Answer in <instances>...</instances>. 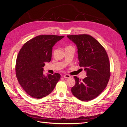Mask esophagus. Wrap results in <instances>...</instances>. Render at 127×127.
<instances>
[{
    "mask_svg": "<svg viewBox=\"0 0 127 127\" xmlns=\"http://www.w3.org/2000/svg\"><path fill=\"white\" fill-rule=\"evenodd\" d=\"M63 77L65 78H68L71 77V76H70V75H68V74H65V75H64L63 76Z\"/></svg>",
    "mask_w": 127,
    "mask_h": 127,
    "instance_id": "34e87169",
    "label": "esophagus"
}]
</instances>
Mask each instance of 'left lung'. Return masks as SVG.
<instances>
[{"label": "left lung", "instance_id": "obj_1", "mask_svg": "<svg viewBox=\"0 0 127 127\" xmlns=\"http://www.w3.org/2000/svg\"><path fill=\"white\" fill-rule=\"evenodd\" d=\"M77 45L79 65L86 71L82 81L76 76L75 85L71 89L79 100L88 101L99 96L106 87L110 77L108 56L105 48L92 36L86 34L67 36Z\"/></svg>", "mask_w": 127, "mask_h": 127}]
</instances>
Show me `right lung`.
Returning <instances> with one entry per match:
<instances>
[{"label": "right lung", "mask_w": 127, "mask_h": 127, "mask_svg": "<svg viewBox=\"0 0 127 127\" xmlns=\"http://www.w3.org/2000/svg\"><path fill=\"white\" fill-rule=\"evenodd\" d=\"M64 36L40 35L27 41L18 54L16 73L18 81L28 95L36 99L48 96L60 80L59 73L45 75V62H50L52 47Z\"/></svg>", "instance_id": "1"}]
</instances>
